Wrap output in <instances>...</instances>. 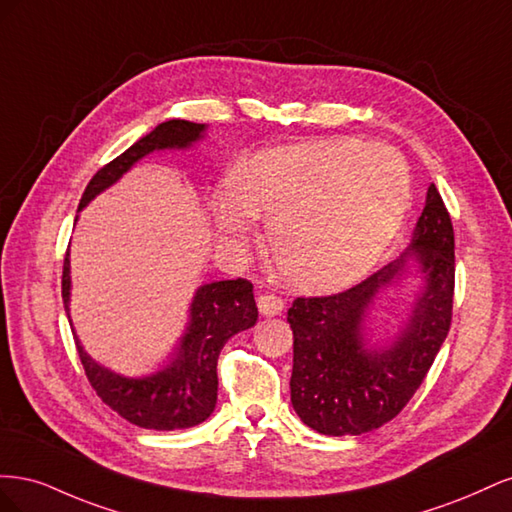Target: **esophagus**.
Segmentation results:
<instances>
[{"instance_id":"34e87169","label":"esophagus","mask_w":512,"mask_h":512,"mask_svg":"<svg viewBox=\"0 0 512 512\" xmlns=\"http://www.w3.org/2000/svg\"><path fill=\"white\" fill-rule=\"evenodd\" d=\"M258 309H260L262 316H277V314L284 312V299L277 297V294H273V292L260 294Z\"/></svg>"}]
</instances>
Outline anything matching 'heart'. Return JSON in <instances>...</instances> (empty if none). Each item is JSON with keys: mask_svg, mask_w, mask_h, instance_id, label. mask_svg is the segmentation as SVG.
Returning a JSON list of instances; mask_svg holds the SVG:
<instances>
[{"mask_svg": "<svg viewBox=\"0 0 512 512\" xmlns=\"http://www.w3.org/2000/svg\"><path fill=\"white\" fill-rule=\"evenodd\" d=\"M410 205L408 168L395 151L359 141H316L260 156L243 179L213 192L220 237L243 243L254 215L286 280L307 292L354 284L376 265Z\"/></svg>", "mask_w": 512, "mask_h": 512, "instance_id": "b5f03b06", "label": "heart"}]
</instances>
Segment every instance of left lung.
I'll list each match as a JSON object with an SVG mask.
<instances>
[{
    "mask_svg": "<svg viewBox=\"0 0 512 512\" xmlns=\"http://www.w3.org/2000/svg\"><path fill=\"white\" fill-rule=\"evenodd\" d=\"M408 257L419 260L426 288L409 327L384 351H365L360 324L368 303ZM455 230L436 185H429L410 250L367 280L329 297H297L292 329L290 401L301 421L324 436H361L389 423L423 384L451 329Z\"/></svg>",
    "mask_w": 512,
    "mask_h": 512,
    "instance_id": "left-lung-1",
    "label": "left lung"
}]
</instances>
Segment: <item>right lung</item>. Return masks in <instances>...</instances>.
Segmentation results:
<instances>
[{
	"mask_svg": "<svg viewBox=\"0 0 512 512\" xmlns=\"http://www.w3.org/2000/svg\"><path fill=\"white\" fill-rule=\"evenodd\" d=\"M205 123L170 119L153 128L141 141H136L104 164L91 177L79 209L96 198L108 185H113L126 170L147 153L168 147H190L205 132ZM61 299L68 312L70 301V260L64 258L61 273ZM258 307L250 280H224L200 286L190 309V327L183 335L179 352L166 369L149 378H123L96 361H91L76 339V350L83 363L85 376L98 397L108 408L132 425L143 429L173 431L188 429L207 421L218 401V356L228 339L256 324ZM70 320V316H68Z\"/></svg>",
	"mask_w": 512,
	"mask_h": 512,
	"instance_id": "add662e5",
	"label": "right lung"
}]
</instances>
